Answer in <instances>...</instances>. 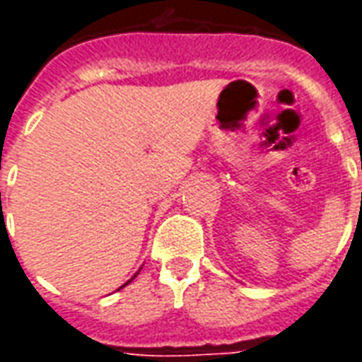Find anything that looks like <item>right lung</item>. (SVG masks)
I'll return each mask as SVG.
<instances>
[{
	"instance_id": "add662e5",
	"label": "right lung",
	"mask_w": 362,
	"mask_h": 362,
	"mask_svg": "<svg viewBox=\"0 0 362 362\" xmlns=\"http://www.w3.org/2000/svg\"><path fill=\"white\" fill-rule=\"evenodd\" d=\"M139 272H141V267H139ZM139 272H137V273H139ZM137 273H135V275H134V277H132V279L126 281V283H124V285H122V287H119V288H124V287H126V285H129V283H132V281H134L135 277H137ZM119 288H118V291H119Z\"/></svg>"
}]
</instances>
